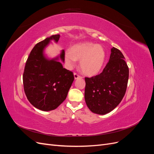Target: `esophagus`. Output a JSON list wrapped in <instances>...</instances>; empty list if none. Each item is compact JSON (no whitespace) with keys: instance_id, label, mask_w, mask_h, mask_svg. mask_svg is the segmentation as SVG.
I'll return each instance as SVG.
<instances>
[{"instance_id":"esophagus-1","label":"esophagus","mask_w":154,"mask_h":154,"mask_svg":"<svg viewBox=\"0 0 154 154\" xmlns=\"http://www.w3.org/2000/svg\"><path fill=\"white\" fill-rule=\"evenodd\" d=\"M74 79H78V78H82L80 75H78V74H76V72L74 73Z\"/></svg>"}]
</instances>
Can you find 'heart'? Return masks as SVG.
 <instances>
[{"label": "heart", "mask_w": 154, "mask_h": 154, "mask_svg": "<svg viewBox=\"0 0 154 154\" xmlns=\"http://www.w3.org/2000/svg\"><path fill=\"white\" fill-rule=\"evenodd\" d=\"M66 62L69 67L73 66L76 60H80L82 72L87 76L98 73L103 66L106 53L100 45L92 42H82L72 45L64 54Z\"/></svg>", "instance_id": "1"}]
</instances>
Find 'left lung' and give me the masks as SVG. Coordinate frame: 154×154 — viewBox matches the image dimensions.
Returning a JSON list of instances; mask_svg holds the SVG:
<instances>
[{
    "label": "left lung",
    "mask_w": 154,
    "mask_h": 154,
    "mask_svg": "<svg viewBox=\"0 0 154 154\" xmlns=\"http://www.w3.org/2000/svg\"><path fill=\"white\" fill-rule=\"evenodd\" d=\"M129 70L125 57L115 48L111 49L109 62L98 75L85 78V100L93 113L104 115L117 106L124 97Z\"/></svg>",
    "instance_id": "8db88e82"
}]
</instances>
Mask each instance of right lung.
Here are the masks:
<instances>
[{
  "mask_svg": "<svg viewBox=\"0 0 154 154\" xmlns=\"http://www.w3.org/2000/svg\"><path fill=\"white\" fill-rule=\"evenodd\" d=\"M60 35H52L35 45L27 58L23 74V85L27 100L43 111L54 110L66 99L74 80L72 72L63 67L65 51L49 59L44 54L51 40L57 43Z\"/></svg>",
  "mask_w": 154,
  "mask_h": 154,
  "instance_id": "add662e5",
  "label": "right lung"
}]
</instances>
